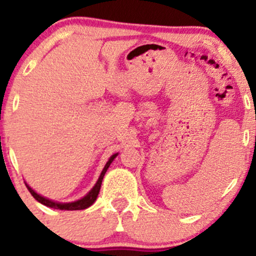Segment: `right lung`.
I'll use <instances>...</instances> for the list:
<instances>
[{"instance_id":"1","label":"right lung","mask_w":256,"mask_h":256,"mask_svg":"<svg viewBox=\"0 0 256 256\" xmlns=\"http://www.w3.org/2000/svg\"><path fill=\"white\" fill-rule=\"evenodd\" d=\"M116 156H118V154H112V156L110 157L109 161H108L106 164H105L104 170H102V174H100L99 180H98V182L95 183L94 187L92 188V190H90V192L88 193L85 197H82V200H76V202H70V203L54 202V200H48V198H44V197H42L40 194H38L37 192H34V190H33L32 188L27 184V183H26V186H27V188H28V190L30 192V194H32L33 197L38 200V202L42 203V204H44V206H47V207H50L54 209H62V210H80V209H85V208L90 207V206H92V203L96 200L98 194H99V192H100V187H102V178H104L108 168H109V166L112 164V162L114 161V158H115Z\"/></svg>"}]
</instances>
